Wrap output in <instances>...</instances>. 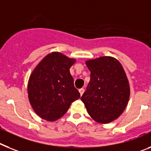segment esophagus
Wrapping results in <instances>:
<instances>
[{"label":"esophagus","instance_id":"esophagus-1","mask_svg":"<svg viewBox=\"0 0 151 151\" xmlns=\"http://www.w3.org/2000/svg\"><path fill=\"white\" fill-rule=\"evenodd\" d=\"M79 92H80V93H81V95L82 96V95H83V93H84V89H83V88H81L79 90Z\"/></svg>","mask_w":151,"mask_h":151}]
</instances>
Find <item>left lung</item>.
Wrapping results in <instances>:
<instances>
[{"label":"left lung","mask_w":151,"mask_h":151,"mask_svg":"<svg viewBox=\"0 0 151 151\" xmlns=\"http://www.w3.org/2000/svg\"><path fill=\"white\" fill-rule=\"evenodd\" d=\"M86 65L90 81L81 96L89 115L106 124L119 117L128 104L130 88L122 65L112 57L90 60Z\"/></svg>","instance_id":"obj_1"}]
</instances>
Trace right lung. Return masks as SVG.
Returning a JSON list of instances; mask_svg holds the SVG:
<instances>
[{"label": "right lung", "mask_w": 151, "mask_h": 151, "mask_svg": "<svg viewBox=\"0 0 151 151\" xmlns=\"http://www.w3.org/2000/svg\"><path fill=\"white\" fill-rule=\"evenodd\" d=\"M75 60L52 52L40 61L30 76L28 95L32 109L42 119L55 121L81 97L74 87L70 68Z\"/></svg>", "instance_id": "1"}]
</instances>
